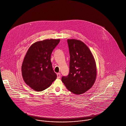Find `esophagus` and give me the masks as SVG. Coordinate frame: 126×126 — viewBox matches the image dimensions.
<instances>
[{"mask_svg": "<svg viewBox=\"0 0 126 126\" xmlns=\"http://www.w3.org/2000/svg\"><path fill=\"white\" fill-rule=\"evenodd\" d=\"M57 79H60V77H61L60 73H57Z\"/></svg>", "mask_w": 126, "mask_h": 126, "instance_id": "1", "label": "esophagus"}]
</instances>
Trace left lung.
<instances>
[{
  "label": "left lung",
  "instance_id": "8db88e82",
  "mask_svg": "<svg viewBox=\"0 0 126 126\" xmlns=\"http://www.w3.org/2000/svg\"><path fill=\"white\" fill-rule=\"evenodd\" d=\"M70 55V72L62 77V81L68 90L79 95L86 92L93 85L97 77L94 57L88 47L82 41L67 40Z\"/></svg>",
  "mask_w": 126,
  "mask_h": 126
}]
</instances>
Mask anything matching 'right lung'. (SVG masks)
<instances>
[{"mask_svg":"<svg viewBox=\"0 0 126 126\" xmlns=\"http://www.w3.org/2000/svg\"><path fill=\"white\" fill-rule=\"evenodd\" d=\"M60 39H46L33 44L24 58L21 72L25 83L36 91L49 87L56 79L50 61L51 54Z\"/></svg>","mask_w":126,"mask_h":126,"instance_id":"obj_1","label":"right lung"}]
</instances>
